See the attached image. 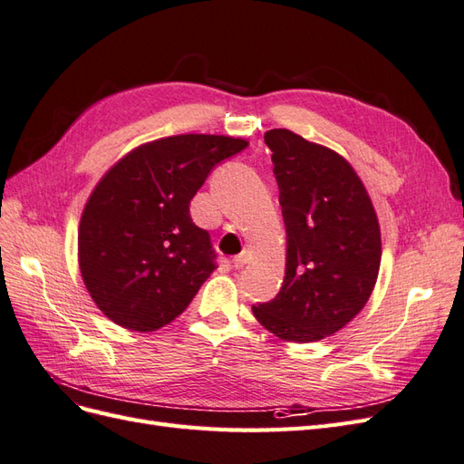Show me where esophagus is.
<instances>
[{
  "mask_svg": "<svg viewBox=\"0 0 464 464\" xmlns=\"http://www.w3.org/2000/svg\"><path fill=\"white\" fill-rule=\"evenodd\" d=\"M247 261H249V251H247V249H246V251H242L240 256H236V257L232 259V263H234L236 269H242V266H244Z\"/></svg>",
  "mask_w": 464,
  "mask_h": 464,
  "instance_id": "34e87169",
  "label": "esophagus"
}]
</instances>
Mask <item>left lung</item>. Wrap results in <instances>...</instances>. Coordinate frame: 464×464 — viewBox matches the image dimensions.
Wrapping results in <instances>:
<instances>
[{
    "instance_id": "obj_1",
    "label": "left lung",
    "mask_w": 464,
    "mask_h": 464,
    "mask_svg": "<svg viewBox=\"0 0 464 464\" xmlns=\"http://www.w3.org/2000/svg\"><path fill=\"white\" fill-rule=\"evenodd\" d=\"M273 172L286 227L276 298L251 305L280 341L315 343L368 304L382 265V230L366 186L344 157L290 130H271Z\"/></svg>"
}]
</instances>
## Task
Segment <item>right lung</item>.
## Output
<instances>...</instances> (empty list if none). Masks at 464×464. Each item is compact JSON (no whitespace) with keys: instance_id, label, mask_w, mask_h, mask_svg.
<instances>
[{"instance_id":"1","label":"right lung","mask_w":464,"mask_h":464,"mask_svg":"<svg viewBox=\"0 0 464 464\" xmlns=\"http://www.w3.org/2000/svg\"><path fill=\"white\" fill-rule=\"evenodd\" d=\"M242 137L186 133L130 150L98 179L82 208L77 259L92 302L116 325L150 333L186 310L210 276L208 232L189 217L193 195Z\"/></svg>"}]
</instances>
